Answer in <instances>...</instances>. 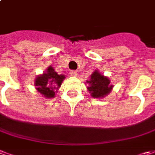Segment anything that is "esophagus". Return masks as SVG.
Instances as JSON below:
<instances>
[{"instance_id":"1","label":"esophagus","mask_w":155,"mask_h":155,"mask_svg":"<svg viewBox=\"0 0 155 155\" xmlns=\"http://www.w3.org/2000/svg\"><path fill=\"white\" fill-rule=\"evenodd\" d=\"M70 74H71V76L76 77V76L78 75V71H75V70H71V71H70Z\"/></svg>"}]
</instances>
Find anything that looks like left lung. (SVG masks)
I'll list each match as a JSON object with an SVG mask.
<instances>
[{"mask_svg": "<svg viewBox=\"0 0 155 155\" xmlns=\"http://www.w3.org/2000/svg\"><path fill=\"white\" fill-rule=\"evenodd\" d=\"M110 79L108 78L101 75L98 71L93 72L91 78L87 83L89 84L88 90L94 98H103L108 94L112 88V85L110 84Z\"/></svg>", "mask_w": 155, "mask_h": 155, "instance_id": "obj_1", "label": "left lung"}]
</instances>
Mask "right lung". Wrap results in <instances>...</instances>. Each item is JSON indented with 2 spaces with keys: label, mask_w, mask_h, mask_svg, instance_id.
Returning <instances> with one entry per match:
<instances>
[{
  "label": "right lung",
  "mask_w": 155,
  "mask_h": 155,
  "mask_svg": "<svg viewBox=\"0 0 155 155\" xmlns=\"http://www.w3.org/2000/svg\"><path fill=\"white\" fill-rule=\"evenodd\" d=\"M65 76L57 74L54 68L50 67L46 72L39 76L35 80V86L37 90L46 98H53L55 96V89L61 87Z\"/></svg>",
  "instance_id": "1"
}]
</instances>
